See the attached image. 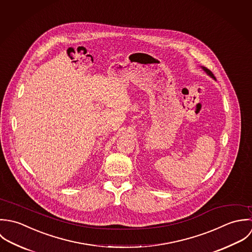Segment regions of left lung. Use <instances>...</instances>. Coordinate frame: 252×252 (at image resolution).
<instances>
[{
  "label": "left lung",
  "instance_id": "1",
  "mask_svg": "<svg viewBox=\"0 0 252 252\" xmlns=\"http://www.w3.org/2000/svg\"><path fill=\"white\" fill-rule=\"evenodd\" d=\"M201 68L203 69V71H204V72H205V73H206L208 76H210L212 79H214V80H215V77H214V75L212 74V72H211L210 70H208L207 68H205V67H202V66H201Z\"/></svg>",
  "mask_w": 252,
  "mask_h": 252
}]
</instances>
